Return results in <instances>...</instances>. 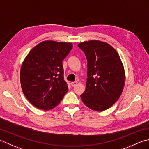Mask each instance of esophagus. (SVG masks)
I'll list each match as a JSON object with an SVG mask.
<instances>
[{"label":"esophagus","mask_w":149,"mask_h":149,"mask_svg":"<svg viewBox=\"0 0 149 149\" xmlns=\"http://www.w3.org/2000/svg\"><path fill=\"white\" fill-rule=\"evenodd\" d=\"M77 84H78L77 81H72V82L71 83V85L72 87H74V86H75L76 85H77Z\"/></svg>","instance_id":"34e87169"}]
</instances>
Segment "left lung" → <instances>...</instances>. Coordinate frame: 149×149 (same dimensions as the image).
<instances>
[{
  "label": "left lung",
  "mask_w": 149,
  "mask_h": 149,
  "mask_svg": "<svg viewBox=\"0 0 149 149\" xmlns=\"http://www.w3.org/2000/svg\"><path fill=\"white\" fill-rule=\"evenodd\" d=\"M78 46L87 60L86 87L81 100L92 110H107L119 99L125 84V70L119 54L110 44L100 40L85 41Z\"/></svg>",
  "instance_id": "left-lung-1"
}]
</instances>
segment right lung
<instances>
[{
    "label": "right lung",
    "instance_id": "obj_1",
    "mask_svg": "<svg viewBox=\"0 0 149 149\" xmlns=\"http://www.w3.org/2000/svg\"><path fill=\"white\" fill-rule=\"evenodd\" d=\"M70 42H42L29 51L20 69L24 95L36 108L47 111L59 104L68 91L62 61L70 52Z\"/></svg>",
    "mask_w": 149,
    "mask_h": 149
}]
</instances>
